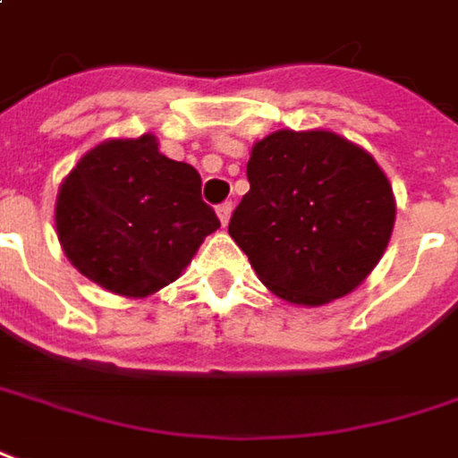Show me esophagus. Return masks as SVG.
Segmentation results:
<instances>
[{
	"instance_id": "esophagus-1",
	"label": "esophagus",
	"mask_w": 458,
	"mask_h": 458,
	"mask_svg": "<svg viewBox=\"0 0 458 458\" xmlns=\"http://www.w3.org/2000/svg\"><path fill=\"white\" fill-rule=\"evenodd\" d=\"M232 201H224V204H219V207H216V214H219V219H222V224L224 226H226V224H229V219H232Z\"/></svg>"
}]
</instances>
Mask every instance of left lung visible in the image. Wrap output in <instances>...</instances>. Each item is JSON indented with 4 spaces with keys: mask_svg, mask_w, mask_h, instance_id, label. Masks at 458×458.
Instances as JSON below:
<instances>
[{
    "mask_svg": "<svg viewBox=\"0 0 458 458\" xmlns=\"http://www.w3.org/2000/svg\"><path fill=\"white\" fill-rule=\"evenodd\" d=\"M247 179L229 234L277 297L325 305L378 265L395 201L370 153L330 131H277L254 143Z\"/></svg>",
    "mask_w": 458,
    "mask_h": 458,
    "instance_id": "obj_1",
    "label": "left lung"
}]
</instances>
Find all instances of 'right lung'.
Masks as SVG:
<instances>
[{"label":"right lung","mask_w":458,"mask_h":458,"mask_svg":"<svg viewBox=\"0 0 458 458\" xmlns=\"http://www.w3.org/2000/svg\"><path fill=\"white\" fill-rule=\"evenodd\" d=\"M55 224L67 259L125 297L174 282L219 229L196 168L165 158L148 133L85 153L60 186Z\"/></svg>","instance_id":"obj_1"}]
</instances>
